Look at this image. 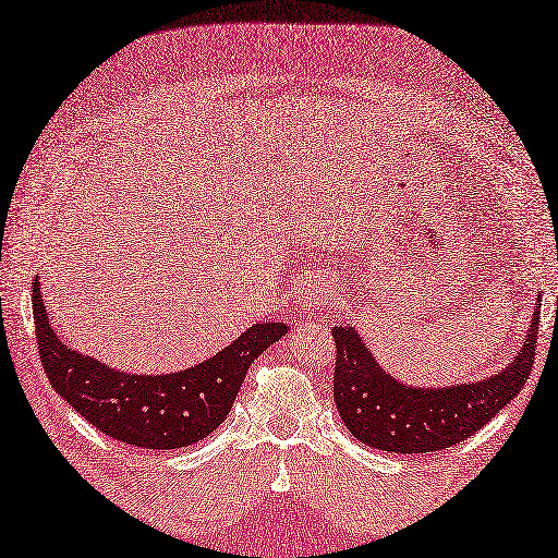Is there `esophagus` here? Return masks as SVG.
Returning a JSON list of instances; mask_svg holds the SVG:
<instances>
[{
    "mask_svg": "<svg viewBox=\"0 0 558 558\" xmlns=\"http://www.w3.org/2000/svg\"><path fill=\"white\" fill-rule=\"evenodd\" d=\"M296 294H299L301 311H304V314H311V311L328 306L330 289H328V281L320 277V274L308 271V274H304V277H299Z\"/></svg>",
    "mask_w": 558,
    "mask_h": 558,
    "instance_id": "34e87169",
    "label": "esophagus"
}]
</instances>
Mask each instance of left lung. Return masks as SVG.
<instances>
[{"label": "left lung", "mask_w": 558, "mask_h": 558, "mask_svg": "<svg viewBox=\"0 0 558 558\" xmlns=\"http://www.w3.org/2000/svg\"><path fill=\"white\" fill-rule=\"evenodd\" d=\"M524 343L500 373L446 387L399 383L369 353L353 326H336L333 399L348 432L360 444L389 453H432L465 441L522 392L534 365L539 304Z\"/></svg>", "instance_id": "obj_1"}]
</instances>
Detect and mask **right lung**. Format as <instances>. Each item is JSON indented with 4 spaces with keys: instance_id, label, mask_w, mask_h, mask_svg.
<instances>
[{
    "instance_id": "right-lung-1",
    "label": "right lung",
    "mask_w": 558,
    "mask_h": 558,
    "mask_svg": "<svg viewBox=\"0 0 558 558\" xmlns=\"http://www.w3.org/2000/svg\"><path fill=\"white\" fill-rule=\"evenodd\" d=\"M34 318L38 353L56 392L105 436L149 451H171L210 436L232 409L250 365L289 330L277 320L254 324L220 353L181 373L134 375L63 343L51 326L38 277Z\"/></svg>"
}]
</instances>
